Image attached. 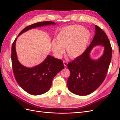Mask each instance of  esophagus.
Returning a JSON list of instances; mask_svg holds the SVG:
<instances>
[{
  "label": "esophagus",
  "instance_id": "obj_1",
  "mask_svg": "<svg viewBox=\"0 0 120 120\" xmlns=\"http://www.w3.org/2000/svg\"><path fill=\"white\" fill-rule=\"evenodd\" d=\"M63 63H64V67H67V65H68V61L67 60H64V61H63Z\"/></svg>",
  "mask_w": 120,
  "mask_h": 120
}]
</instances>
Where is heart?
<instances>
[{
    "instance_id": "obj_1",
    "label": "heart",
    "mask_w": 120,
    "mask_h": 120,
    "mask_svg": "<svg viewBox=\"0 0 120 120\" xmlns=\"http://www.w3.org/2000/svg\"><path fill=\"white\" fill-rule=\"evenodd\" d=\"M90 38V32L81 25H70L64 27L56 35V41H53L51 48L53 53L60 56L66 48L68 55L75 58L84 52Z\"/></svg>"
}]
</instances>
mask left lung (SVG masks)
Listing matches in <instances>:
<instances>
[{
  "label": "left lung",
  "instance_id": "obj_1",
  "mask_svg": "<svg viewBox=\"0 0 120 120\" xmlns=\"http://www.w3.org/2000/svg\"><path fill=\"white\" fill-rule=\"evenodd\" d=\"M96 34L89 46L81 56L68 63L70 75L68 88L75 95L86 96L96 90L106 78L112 59V49L107 34L102 29L95 25ZM101 45L104 52L100 59L93 60L89 53L93 47Z\"/></svg>",
  "mask_w": 120,
  "mask_h": 120
}]
</instances>
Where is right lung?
<instances>
[{
	"instance_id": "add662e5",
	"label": "right lung",
	"mask_w": 120,
	"mask_h": 120,
	"mask_svg": "<svg viewBox=\"0 0 120 120\" xmlns=\"http://www.w3.org/2000/svg\"><path fill=\"white\" fill-rule=\"evenodd\" d=\"M56 25L52 21H42L32 24L25 27L18 37L30 29ZM17 38L11 48V61L13 74L16 81L22 89L33 95H39L48 92L52 86V79L58 72L64 68L63 61L48 55L42 63L31 68L22 66L17 59L15 50Z\"/></svg>"
}]
</instances>
